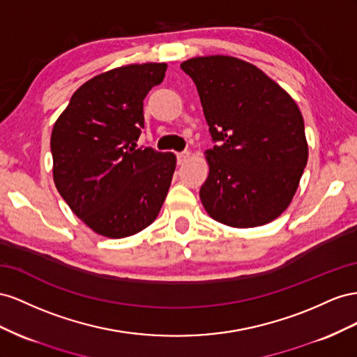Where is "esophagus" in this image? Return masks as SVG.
<instances>
[{
	"label": "esophagus",
	"mask_w": 357,
	"mask_h": 357,
	"mask_svg": "<svg viewBox=\"0 0 357 357\" xmlns=\"http://www.w3.org/2000/svg\"><path fill=\"white\" fill-rule=\"evenodd\" d=\"M178 157V165H184V162L191 157V152L185 151V152H179V154H176Z\"/></svg>",
	"instance_id": "1"
}]
</instances>
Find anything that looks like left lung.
I'll return each instance as SVG.
<instances>
[{
	"mask_svg": "<svg viewBox=\"0 0 357 357\" xmlns=\"http://www.w3.org/2000/svg\"><path fill=\"white\" fill-rule=\"evenodd\" d=\"M181 68L196 84L209 133L218 142L205 152L203 208L238 229L278 218L308 161L298 105L260 68L235 56H197Z\"/></svg>",
	"mask_w": 357,
	"mask_h": 357,
	"instance_id": "obj_1",
	"label": "left lung"
}]
</instances>
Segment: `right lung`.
<instances>
[{"instance_id": "add662e5", "label": "right lung", "mask_w": 357, "mask_h": 357, "mask_svg": "<svg viewBox=\"0 0 357 357\" xmlns=\"http://www.w3.org/2000/svg\"><path fill=\"white\" fill-rule=\"evenodd\" d=\"M166 70V63L130 64L94 76L54 124L55 187L101 236L119 239L146 229L167 196L176 157L136 148L144 100Z\"/></svg>"}]
</instances>
